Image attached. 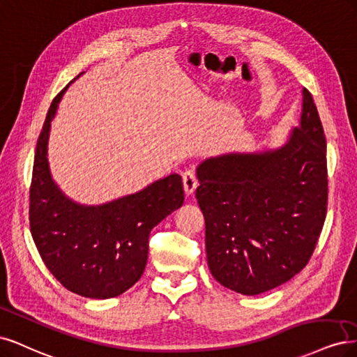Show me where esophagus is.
Listing matches in <instances>:
<instances>
[{"label": "esophagus", "mask_w": 357, "mask_h": 357, "mask_svg": "<svg viewBox=\"0 0 357 357\" xmlns=\"http://www.w3.org/2000/svg\"><path fill=\"white\" fill-rule=\"evenodd\" d=\"M182 183H183V190H185V192L190 195L195 191V188H197L199 185V178H197V174H195L194 170L188 169L182 174Z\"/></svg>", "instance_id": "34e87169"}]
</instances>
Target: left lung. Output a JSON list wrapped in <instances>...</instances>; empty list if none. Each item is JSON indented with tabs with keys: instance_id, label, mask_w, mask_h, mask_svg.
Returning <instances> with one entry per match:
<instances>
[{
	"instance_id": "left-lung-1",
	"label": "left lung",
	"mask_w": 357,
	"mask_h": 357,
	"mask_svg": "<svg viewBox=\"0 0 357 357\" xmlns=\"http://www.w3.org/2000/svg\"><path fill=\"white\" fill-rule=\"evenodd\" d=\"M197 178L213 278L243 295L291 280L313 255L328 206L326 137L312 93L303 89L300 126L283 146L208 158Z\"/></svg>"
}]
</instances>
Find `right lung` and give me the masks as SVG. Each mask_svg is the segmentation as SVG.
I'll list each match as a JSON object with an SVG mask.
<instances>
[{
    "mask_svg": "<svg viewBox=\"0 0 357 357\" xmlns=\"http://www.w3.org/2000/svg\"><path fill=\"white\" fill-rule=\"evenodd\" d=\"M66 87L53 99L37 141L29 188L31 234L45 267L68 291L107 300L141 279L149 233L183 203L182 179L174 174L100 206L68 199L53 182L47 162L50 123Z\"/></svg>",
    "mask_w": 357,
    "mask_h": 357,
    "instance_id": "add662e5",
    "label": "right lung"
}]
</instances>
